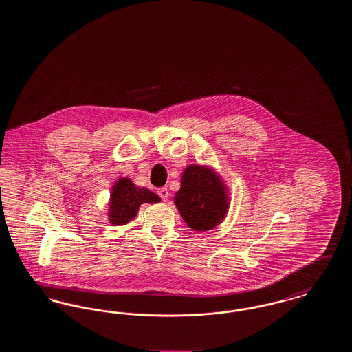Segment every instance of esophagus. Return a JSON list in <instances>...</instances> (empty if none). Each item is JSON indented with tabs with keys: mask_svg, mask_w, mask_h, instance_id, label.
<instances>
[{
	"mask_svg": "<svg viewBox=\"0 0 352 352\" xmlns=\"http://www.w3.org/2000/svg\"><path fill=\"white\" fill-rule=\"evenodd\" d=\"M158 195L161 197V199L162 201H168V187H161L160 190H158Z\"/></svg>",
	"mask_w": 352,
	"mask_h": 352,
	"instance_id": "esophagus-1",
	"label": "esophagus"
}]
</instances>
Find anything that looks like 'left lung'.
<instances>
[{
  "label": "left lung",
  "instance_id": "8db88e82",
  "mask_svg": "<svg viewBox=\"0 0 352 352\" xmlns=\"http://www.w3.org/2000/svg\"><path fill=\"white\" fill-rule=\"evenodd\" d=\"M174 203L184 223L191 230L203 232L219 226L231 204L226 182L215 168L195 164L184 168Z\"/></svg>",
  "mask_w": 352,
  "mask_h": 352
}]
</instances>
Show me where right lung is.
Masks as SVG:
<instances>
[{
  "instance_id": "right-lung-1",
  "label": "right lung",
  "mask_w": 352,
  "mask_h": 352,
  "mask_svg": "<svg viewBox=\"0 0 352 352\" xmlns=\"http://www.w3.org/2000/svg\"><path fill=\"white\" fill-rule=\"evenodd\" d=\"M158 201L161 198L146 187H137L129 178H118L111 191L108 220L113 226H125L137 217L141 204Z\"/></svg>"
}]
</instances>
